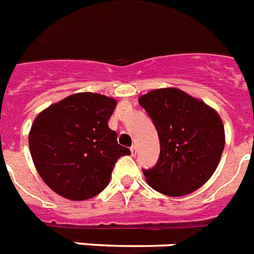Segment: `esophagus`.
Masks as SVG:
<instances>
[{
	"label": "esophagus",
	"mask_w": 254,
	"mask_h": 254,
	"mask_svg": "<svg viewBox=\"0 0 254 254\" xmlns=\"http://www.w3.org/2000/svg\"><path fill=\"white\" fill-rule=\"evenodd\" d=\"M131 153H132V156H135L137 153V147L136 145H132V147H131Z\"/></svg>",
	"instance_id": "34e87169"
}]
</instances>
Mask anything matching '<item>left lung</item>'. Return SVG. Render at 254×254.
I'll return each instance as SVG.
<instances>
[{
  "label": "left lung",
  "mask_w": 254,
  "mask_h": 254,
  "mask_svg": "<svg viewBox=\"0 0 254 254\" xmlns=\"http://www.w3.org/2000/svg\"><path fill=\"white\" fill-rule=\"evenodd\" d=\"M160 139L155 168L145 181L168 196H182L203 186L216 170L226 135L218 111L177 88L151 90L139 98Z\"/></svg>",
  "instance_id": "left-lung-1"
}]
</instances>
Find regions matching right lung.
I'll return each instance as SVG.
<instances>
[{
    "mask_svg": "<svg viewBox=\"0 0 254 254\" xmlns=\"http://www.w3.org/2000/svg\"><path fill=\"white\" fill-rule=\"evenodd\" d=\"M117 101L98 93H76L38 114L28 147L38 173L51 190L70 200H86L102 191L121 156L107 122Z\"/></svg>",
    "mask_w": 254,
    "mask_h": 254,
    "instance_id": "right-lung-1",
    "label": "right lung"
}]
</instances>
